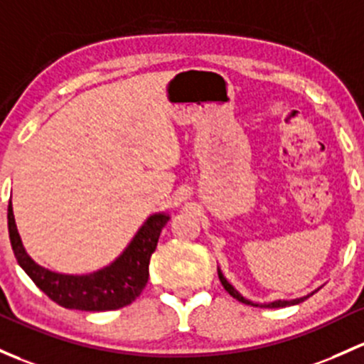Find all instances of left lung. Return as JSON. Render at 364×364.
Here are the masks:
<instances>
[{
	"instance_id": "obj_1",
	"label": "left lung",
	"mask_w": 364,
	"mask_h": 364,
	"mask_svg": "<svg viewBox=\"0 0 364 364\" xmlns=\"http://www.w3.org/2000/svg\"><path fill=\"white\" fill-rule=\"evenodd\" d=\"M218 275H220V281H221V284H223V288L227 289L228 293H230V296H233L235 298V300H239V301H242V304H247V305H252V307H270V309H277V307H289V305H296V304H300V301H304V300H307V296H304V298H296V300H277V301H272V304H263V305H258V304H252V301H250V300H246V298L242 296V294H240L239 291H237L235 288H233V286L230 284V282L227 281V279L223 277V274L220 272V270H218Z\"/></svg>"
}]
</instances>
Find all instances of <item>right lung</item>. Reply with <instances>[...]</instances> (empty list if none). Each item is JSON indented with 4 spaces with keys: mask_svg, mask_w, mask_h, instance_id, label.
<instances>
[{
    "mask_svg": "<svg viewBox=\"0 0 364 364\" xmlns=\"http://www.w3.org/2000/svg\"><path fill=\"white\" fill-rule=\"evenodd\" d=\"M169 221L166 214H153L136 233L124 255L106 269L89 275H66L50 272L29 258L15 227L11 202L9 204V233L11 250L18 265L34 284L60 307L76 311H117L132 304L146 286L148 267L162 228Z\"/></svg>",
    "mask_w": 364,
    "mask_h": 364,
    "instance_id": "right-lung-1",
    "label": "right lung"
}]
</instances>
